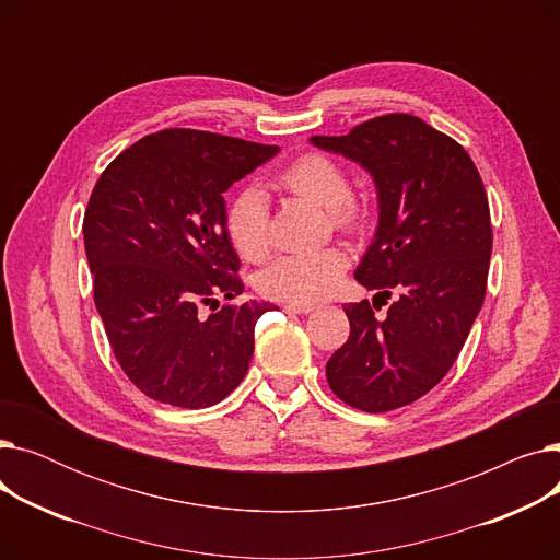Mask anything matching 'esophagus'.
I'll return each mask as SVG.
<instances>
[{
  "label": "esophagus",
  "mask_w": 560,
  "mask_h": 560,
  "mask_svg": "<svg viewBox=\"0 0 560 560\" xmlns=\"http://www.w3.org/2000/svg\"><path fill=\"white\" fill-rule=\"evenodd\" d=\"M283 311H288V313H298V315H304V313H311V311H315V306H313V304H285V306H283Z\"/></svg>",
  "instance_id": "obj_1"
}]
</instances>
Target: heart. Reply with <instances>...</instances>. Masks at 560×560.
Instances as JSON below:
<instances>
[{
	"label": "heart",
	"instance_id": "1",
	"mask_svg": "<svg viewBox=\"0 0 560 560\" xmlns=\"http://www.w3.org/2000/svg\"><path fill=\"white\" fill-rule=\"evenodd\" d=\"M279 184L295 197L329 211L338 231L361 233L368 224V209L351 195L345 165L327 152H304L279 174ZM226 235L245 260L258 262L272 249L270 209L262 192L245 188L235 195L224 215ZM349 258L340 247H325L277 258L258 279L265 298L290 304H315L331 298L342 283Z\"/></svg>",
	"mask_w": 560,
	"mask_h": 560
}]
</instances>
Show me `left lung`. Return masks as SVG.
<instances>
[{
    "label": "left lung",
    "instance_id": "1",
    "mask_svg": "<svg viewBox=\"0 0 560 560\" xmlns=\"http://www.w3.org/2000/svg\"><path fill=\"white\" fill-rule=\"evenodd\" d=\"M311 140L359 161L376 182L378 229L357 281L384 304L397 300L384 319L368 300L345 304L349 338L329 359L327 381L345 404L386 413L443 381L483 306L488 195L463 147L416 115L386 113Z\"/></svg>",
    "mask_w": 560,
    "mask_h": 560
}]
</instances>
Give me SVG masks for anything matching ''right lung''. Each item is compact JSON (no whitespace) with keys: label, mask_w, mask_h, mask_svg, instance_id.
<instances>
[{"label":"right lung","mask_w":560,"mask_h":560,"mask_svg":"<svg viewBox=\"0 0 560 560\" xmlns=\"http://www.w3.org/2000/svg\"><path fill=\"white\" fill-rule=\"evenodd\" d=\"M277 150L163 129L127 147L97 179L83 215L93 298L117 363L147 397L197 410L247 374L256 322L275 304L233 302L245 283L222 195ZM203 305L211 316L200 315Z\"/></svg>","instance_id":"1"}]
</instances>
